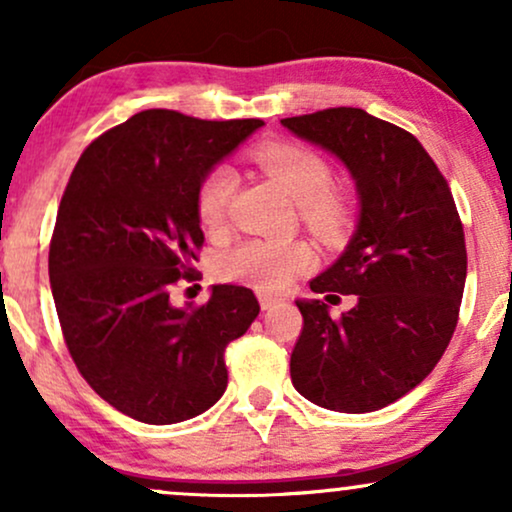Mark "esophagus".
Instances as JSON below:
<instances>
[{
  "label": "esophagus",
  "mask_w": 512,
  "mask_h": 512,
  "mask_svg": "<svg viewBox=\"0 0 512 512\" xmlns=\"http://www.w3.org/2000/svg\"><path fill=\"white\" fill-rule=\"evenodd\" d=\"M279 303H281V298L269 296V293H260V308L262 310H272L274 305H279Z\"/></svg>",
  "instance_id": "1"
}]
</instances>
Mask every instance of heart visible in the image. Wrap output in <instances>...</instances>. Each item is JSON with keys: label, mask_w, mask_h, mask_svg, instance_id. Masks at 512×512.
<instances>
[{"label": "heart", "mask_w": 512, "mask_h": 512, "mask_svg": "<svg viewBox=\"0 0 512 512\" xmlns=\"http://www.w3.org/2000/svg\"><path fill=\"white\" fill-rule=\"evenodd\" d=\"M252 163L298 204L301 219L317 238L337 240L349 231L354 207L346 192L332 185L330 163L301 144L272 142L252 149ZM236 173L216 166L204 175L197 190V216L204 228L226 221L236 192ZM315 264V255L303 240H245L221 257V272L260 291L279 293Z\"/></svg>", "instance_id": "1"}]
</instances>
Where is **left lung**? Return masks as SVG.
Masks as SVG:
<instances>
[{
    "instance_id": "obj_1",
    "label": "left lung",
    "mask_w": 512,
    "mask_h": 512,
    "mask_svg": "<svg viewBox=\"0 0 512 512\" xmlns=\"http://www.w3.org/2000/svg\"><path fill=\"white\" fill-rule=\"evenodd\" d=\"M281 125L337 156L361 202L342 257L310 281L327 302L354 292L359 303L332 318L325 301H296L293 387L344 414L383 409L436 368L457 327L467 248L455 199L419 139L366 110L327 108Z\"/></svg>"
}]
</instances>
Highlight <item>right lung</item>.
<instances>
[{
	"label": "right lung",
	"mask_w": 512,
	"mask_h": 512,
	"mask_svg": "<svg viewBox=\"0 0 512 512\" xmlns=\"http://www.w3.org/2000/svg\"><path fill=\"white\" fill-rule=\"evenodd\" d=\"M262 125L144 110L72 170L50 240L52 298L79 373L132 419L178 424L226 392L223 351L260 313L255 293L219 284L178 308L170 289L197 279L199 182Z\"/></svg>",
	"instance_id": "add662e5"
}]
</instances>
